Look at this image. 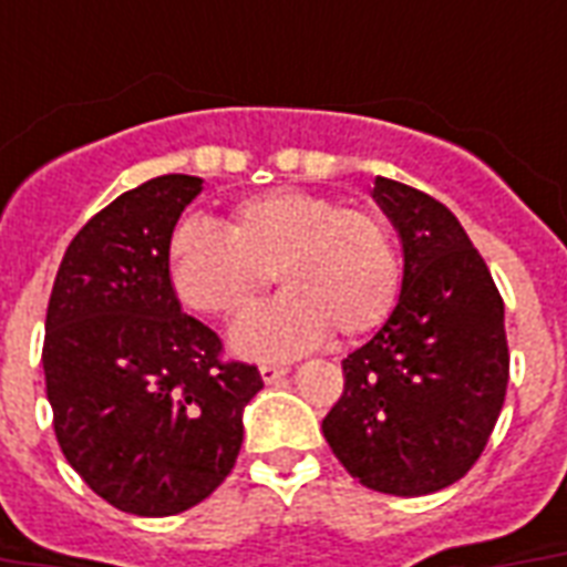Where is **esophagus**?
Here are the masks:
<instances>
[{
	"instance_id": "obj_1",
	"label": "esophagus",
	"mask_w": 567,
	"mask_h": 567,
	"mask_svg": "<svg viewBox=\"0 0 567 567\" xmlns=\"http://www.w3.org/2000/svg\"><path fill=\"white\" fill-rule=\"evenodd\" d=\"M258 371H261V379H265L267 385H274V382H279L282 377H288L291 368H285V364H261Z\"/></svg>"
}]
</instances>
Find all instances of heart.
<instances>
[{"instance_id": "b5f03b06", "label": "heart", "mask_w": 567, "mask_h": 567, "mask_svg": "<svg viewBox=\"0 0 567 567\" xmlns=\"http://www.w3.org/2000/svg\"><path fill=\"white\" fill-rule=\"evenodd\" d=\"M274 270L282 297L238 329L252 355H291L329 332L353 341L394 311L403 265L388 223L323 194L276 188L231 205L223 229L182 220L167 240V274L185 309L238 323Z\"/></svg>"}]
</instances>
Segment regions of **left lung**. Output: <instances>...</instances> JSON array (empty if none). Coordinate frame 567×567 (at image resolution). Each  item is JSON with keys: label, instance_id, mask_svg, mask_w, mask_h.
<instances>
[{"label": "left lung", "instance_id": "left-lung-1", "mask_svg": "<svg viewBox=\"0 0 567 567\" xmlns=\"http://www.w3.org/2000/svg\"><path fill=\"white\" fill-rule=\"evenodd\" d=\"M403 240V291L385 327L341 362L323 435L347 474L396 497L447 488L476 465L509 385L503 297L447 205L379 176Z\"/></svg>", "mask_w": 567, "mask_h": 567}]
</instances>
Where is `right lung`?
I'll use <instances>...</instances> for the list:
<instances>
[{
    "instance_id": "1",
    "label": "right lung",
    "mask_w": 567,
    "mask_h": 567,
    "mask_svg": "<svg viewBox=\"0 0 567 567\" xmlns=\"http://www.w3.org/2000/svg\"><path fill=\"white\" fill-rule=\"evenodd\" d=\"M203 179L171 173L120 194L70 240L49 293L43 373L73 471L114 509L167 518L229 476L240 412L265 388L182 315L167 240Z\"/></svg>"
}]
</instances>
